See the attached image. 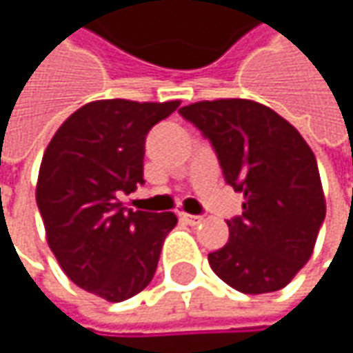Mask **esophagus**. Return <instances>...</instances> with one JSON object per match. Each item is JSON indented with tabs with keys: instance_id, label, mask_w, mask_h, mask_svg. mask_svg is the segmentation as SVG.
<instances>
[{
	"instance_id": "obj_1",
	"label": "esophagus",
	"mask_w": 353,
	"mask_h": 353,
	"mask_svg": "<svg viewBox=\"0 0 353 353\" xmlns=\"http://www.w3.org/2000/svg\"><path fill=\"white\" fill-rule=\"evenodd\" d=\"M181 220L186 224H198L202 222V216H192V214H181Z\"/></svg>"
}]
</instances>
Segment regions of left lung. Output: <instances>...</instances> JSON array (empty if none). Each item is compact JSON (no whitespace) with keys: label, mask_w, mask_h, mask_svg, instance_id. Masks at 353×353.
<instances>
[{"label":"left lung","mask_w":353,"mask_h":353,"mask_svg":"<svg viewBox=\"0 0 353 353\" xmlns=\"http://www.w3.org/2000/svg\"><path fill=\"white\" fill-rule=\"evenodd\" d=\"M218 155L225 183L243 194L230 239L208 253L212 271L245 294L287 287L310 259L324 216L316 157L287 119L263 103L228 98L179 110Z\"/></svg>","instance_id":"8db88e82"}]
</instances>
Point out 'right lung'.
Listing matches in <instances>:
<instances>
[{"mask_svg":"<svg viewBox=\"0 0 353 353\" xmlns=\"http://www.w3.org/2000/svg\"><path fill=\"white\" fill-rule=\"evenodd\" d=\"M181 105L98 100L82 105L48 143L37 206L50 251L80 289L110 303L141 292L155 275L172 212L128 210L119 196L143 184L145 137Z\"/></svg>","mask_w":353,"mask_h":353,"instance_id":"add662e5","label":"right lung"}]
</instances>
